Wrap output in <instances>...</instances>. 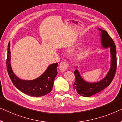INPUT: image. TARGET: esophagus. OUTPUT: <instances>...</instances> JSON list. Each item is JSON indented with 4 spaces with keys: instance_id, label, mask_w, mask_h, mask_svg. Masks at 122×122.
Here are the masks:
<instances>
[{
    "instance_id": "1",
    "label": "esophagus",
    "mask_w": 122,
    "mask_h": 122,
    "mask_svg": "<svg viewBox=\"0 0 122 122\" xmlns=\"http://www.w3.org/2000/svg\"><path fill=\"white\" fill-rule=\"evenodd\" d=\"M68 63L65 61L61 62L59 66L60 70V71L61 72H64L67 70V68H68Z\"/></svg>"
}]
</instances>
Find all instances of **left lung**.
<instances>
[{
  "label": "left lung",
  "mask_w": 122,
  "mask_h": 122,
  "mask_svg": "<svg viewBox=\"0 0 122 122\" xmlns=\"http://www.w3.org/2000/svg\"><path fill=\"white\" fill-rule=\"evenodd\" d=\"M98 29L101 32L102 46L103 48H108V47L110 48L111 67L106 77L100 81L95 83H89L85 81L81 77L78 70L74 71L76 81L73 85V89L78 94L84 97H89L93 95L108 86L113 79L117 68V56L115 44L106 30L100 28Z\"/></svg>",
  "instance_id": "1"
}]
</instances>
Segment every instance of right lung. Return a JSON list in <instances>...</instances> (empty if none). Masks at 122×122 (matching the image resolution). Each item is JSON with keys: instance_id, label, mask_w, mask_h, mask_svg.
I'll return each mask as SVG.
<instances>
[{"instance_id": "right-lung-1", "label": "right lung", "mask_w": 122, "mask_h": 122, "mask_svg": "<svg viewBox=\"0 0 122 122\" xmlns=\"http://www.w3.org/2000/svg\"><path fill=\"white\" fill-rule=\"evenodd\" d=\"M6 67L9 77L12 83L19 90L26 95L40 97L44 96L51 91L54 81L57 74V63L50 65L46 71L40 76L33 80H22L18 78L14 73L10 65V43H9Z\"/></svg>"}]
</instances>
